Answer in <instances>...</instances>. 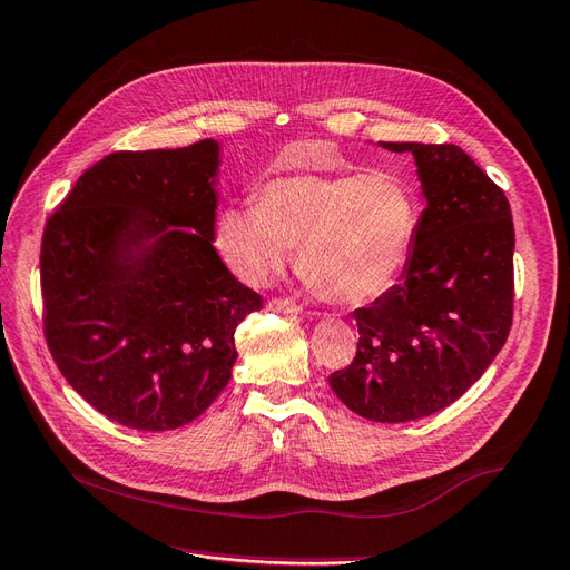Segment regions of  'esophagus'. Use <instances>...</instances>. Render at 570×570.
<instances>
[{
	"label": "esophagus",
	"instance_id": "esophagus-1",
	"mask_svg": "<svg viewBox=\"0 0 570 570\" xmlns=\"http://www.w3.org/2000/svg\"><path fill=\"white\" fill-rule=\"evenodd\" d=\"M269 311H276V313H291V315H298L303 313V308L298 306V303H294L291 298H272L269 301Z\"/></svg>",
	"mask_w": 570,
	"mask_h": 570
}]
</instances>
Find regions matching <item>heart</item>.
I'll return each instance as SVG.
<instances>
[{
	"mask_svg": "<svg viewBox=\"0 0 570 570\" xmlns=\"http://www.w3.org/2000/svg\"><path fill=\"white\" fill-rule=\"evenodd\" d=\"M420 198L391 171L286 175L257 204H233L216 223L230 269L262 284L298 247V272L321 298L362 306L399 282L420 230Z\"/></svg>",
	"mask_w": 570,
	"mask_h": 570,
	"instance_id": "heart-1",
	"label": "heart"
}]
</instances>
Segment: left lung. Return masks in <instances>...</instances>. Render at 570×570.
<instances>
[{
  "label": "left lung",
  "instance_id": "obj_1",
  "mask_svg": "<svg viewBox=\"0 0 570 570\" xmlns=\"http://www.w3.org/2000/svg\"><path fill=\"white\" fill-rule=\"evenodd\" d=\"M413 153L428 208L401 284L356 308L360 345L330 374L337 399L374 422L428 417L481 379L514 306L508 196L452 142H383Z\"/></svg>",
  "mask_w": 570,
  "mask_h": 570
}]
</instances>
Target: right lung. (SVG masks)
Instances as JSON below:
<instances>
[{
  "mask_svg": "<svg viewBox=\"0 0 570 570\" xmlns=\"http://www.w3.org/2000/svg\"><path fill=\"white\" fill-rule=\"evenodd\" d=\"M218 142L118 150L46 220L43 335L60 374L118 425H187L228 386L262 296L214 247Z\"/></svg>",
  "mask_w": 570,
  "mask_h": 570,
  "instance_id": "add662e5",
  "label": "right lung"
}]
</instances>
